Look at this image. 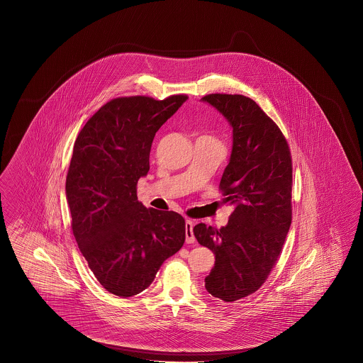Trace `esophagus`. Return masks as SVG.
<instances>
[{
	"instance_id": "esophagus-1",
	"label": "esophagus",
	"mask_w": 363,
	"mask_h": 363,
	"mask_svg": "<svg viewBox=\"0 0 363 363\" xmlns=\"http://www.w3.org/2000/svg\"><path fill=\"white\" fill-rule=\"evenodd\" d=\"M193 228H194V222L191 220H186L185 222V234H186L187 243H194L196 242V237L193 234Z\"/></svg>"
}]
</instances>
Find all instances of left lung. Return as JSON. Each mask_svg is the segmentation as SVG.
Wrapping results in <instances>:
<instances>
[{
    "instance_id": "1",
    "label": "left lung",
    "mask_w": 363,
    "mask_h": 363,
    "mask_svg": "<svg viewBox=\"0 0 363 363\" xmlns=\"http://www.w3.org/2000/svg\"><path fill=\"white\" fill-rule=\"evenodd\" d=\"M201 101L218 110L233 129L220 187L234 210L226 226L198 223L193 231L216 255L206 290L233 302L262 286L282 250L291 225V155L279 128L253 99L209 94Z\"/></svg>"
}]
</instances>
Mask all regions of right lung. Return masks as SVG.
Instances as JSON below:
<instances>
[{"label": "right lung", "mask_w": 363, "mask_h": 363, "mask_svg": "<svg viewBox=\"0 0 363 363\" xmlns=\"http://www.w3.org/2000/svg\"><path fill=\"white\" fill-rule=\"evenodd\" d=\"M186 99H111L74 143L65 186L72 229L90 270L114 296L133 297L147 289L185 242L184 217L146 209L137 182L150 169L155 133Z\"/></svg>", "instance_id": "add662e5"}]
</instances>
